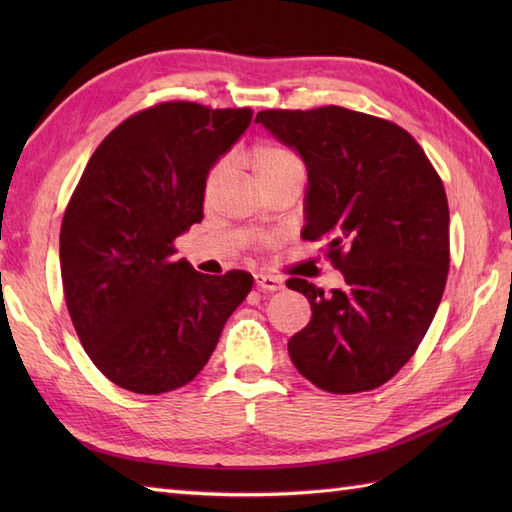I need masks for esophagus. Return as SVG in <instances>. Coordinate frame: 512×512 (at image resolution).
Instances as JSON below:
<instances>
[{
  "label": "esophagus",
  "mask_w": 512,
  "mask_h": 512,
  "mask_svg": "<svg viewBox=\"0 0 512 512\" xmlns=\"http://www.w3.org/2000/svg\"><path fill=\"white\" fill-rule=\"evenodd\" d=\"M255 284H257V288H262L264 292L284 290V279L273 277V275H264V273H255Z\"/></svg>",
  "instance_id": "34e87169"
}]
</instances>
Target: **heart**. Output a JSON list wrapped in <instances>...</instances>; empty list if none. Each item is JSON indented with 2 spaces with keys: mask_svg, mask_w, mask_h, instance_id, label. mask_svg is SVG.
Segmentation results:
<instances>
[{
  "mask_svg": "<svg viewBox=\"0 0 512 512\" xmlns=\"http://www.w3.org/2000/svg\"><path fill=\"white\" fill-rule=\"evenodd\" d=\"M250 171L257 178L259 184H264L268 180H275L281 176H288V173H299L303 171L301 160L292 154V151L277 147V145H259L253 151H250ZM222 167H215L209 176V184H213L220 176Z\"/></svg>",
  "mask_w": 512,
  "mask_h": 512,
  "instance_id": "1",
  "label": "heart"
}]
</instances>
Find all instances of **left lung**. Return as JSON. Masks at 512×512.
<instances>
[{
    "instance_id": "left-lung-1",
    "label": "left lung",
    "mask_w": 512,
    "mask_h": 512,
    "mask_svg": "<svg viewBox=\"0 0 512 512\" xmlns=\"http://www.w3.org/2000/svg\"><path fill=\"white\" fill-rule=\"evenodd\" d=\"M264 125L308 169L303 239H325L345 286L290 290L312 319L288 341L292 363L332 394L380 387L405 365L436 317L449 273L442 180L405 129L345 107L266 110Z\"/></svg>"
}]
</instances>
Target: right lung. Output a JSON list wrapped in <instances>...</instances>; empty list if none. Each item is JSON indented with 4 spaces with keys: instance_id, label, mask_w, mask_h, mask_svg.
<instances>
[{
    "instance_id": "obj_1",
    "label": "right lung",
    "mask_w": 512,
    "mask_h": 512,
    "mask_svg": "<svg viewBox=\"0 0 512 512\" xmlns=\"http://www.w3.org/2000/svg\"><path fill=\"white\" fill-rule=\"evenodd\" d=\"M250 121L248 107L162 103L118 125L83 171L61 224L63 292L85 352L118 387L156 396L191 383L253 288L246 270L213 277L173 257Z\"/></svg>"
}]
</instances>
